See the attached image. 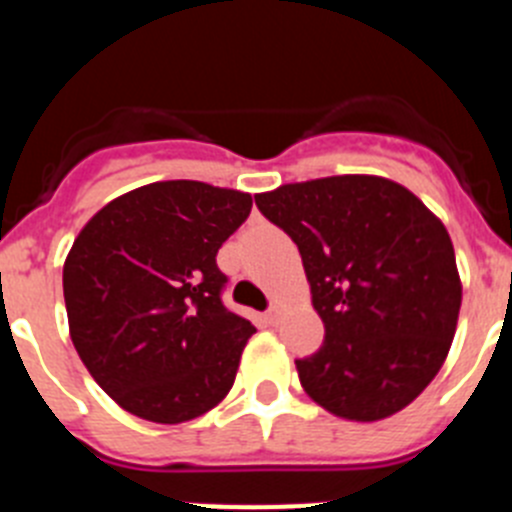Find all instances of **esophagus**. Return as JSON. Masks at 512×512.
<instances>
[{
	"instance_id": "esophagus-1",
	"label": "esophagus",
	"mask_w": 512,
	"mask_h": 512,
	"mask_svg": "<svg viewBox=\"0 0 512 512\" xmlns=\"http://www.w3.org/2000/svg\"><path fill=\"white\" fill-rule=\"evenodd\" d=\"M264 318H266V323H269V325H277L279 318H282V307H279V305H271L269 312H266Z\"/></svg>"
}]
</instances>
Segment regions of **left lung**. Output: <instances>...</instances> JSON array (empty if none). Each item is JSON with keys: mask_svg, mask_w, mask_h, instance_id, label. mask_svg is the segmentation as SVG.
Masks as SVG:
<instances>
[{"mask_svg": "<svg viewBox=\"0 0 512 512\" xmlns=\"http://www.w3.org/2000/svg\"><path fill=\"white\" fill-rule=\"evenodd\" d=\"M266 220L297 243L325 325L297 359L312 400L346 420L395 415L431 384L461 307L443 223L410 189L382 176H325L256 194Z\"/></svg>", "mask_w": 512, "mask_h": 512, "instance_id": "left-lung-1", "label": "left lung"}]
</instances>
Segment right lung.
<instances>
[{"label": "right lung", "mask_w": 512, "mask_h": 512, "mask_svg": "<svg viewBox=\"0 0 512 512\" xmlns=\"http://www.w3.org/2000/svg\"><path fill=\"white\" fill-rule=\"evenodd\" d=\"M251 205L176 179L122 194L81 228L63 264L71 341L122 410L174 425L230 392L256 328L223 305L217 251Z\"/></svg>", "instance_id": "add662e5"}]
</instances>
